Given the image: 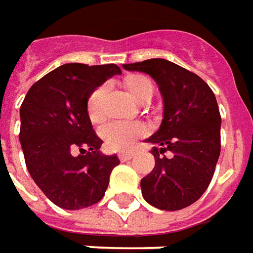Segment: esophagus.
Instances as JSON below:
<instances>
[{"label": "esophagus", "mask_w": 253, "mask_h": 253, "mask_svg": "<svg viewBox=\"0 0 253 253\" xmlns=\"http://www.w3.org/2000/svg\"><path fill=\"white\" fill-rule=\"evenodd\" d=\"M118 157H120L121 162H128V160L132 159V153H129V152H121V153L118 154Z\"/></svg>", "instance_id": "1"}]
</instances>
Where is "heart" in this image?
<instances>
[{
  "mask_svg": "<svg viewBox=\"0 0 253 253\" xmlns=\"http://www.w3.org/2000/svg\"><path fill=\"white\" fill-rule=\"evenodd\" d=\"M124 87L138 103H146L153 96V84L143 75H128L124 79ZM106 86L93 89L86 101V113L93 124H101L106 118L104 111ZM146 135V128L140 123H111L101 129V138L111 150H128L136 139Z\"/></svg>",
  "mask_w": 253,
  "mask_h": 253,
  "instance_id": "1",
  "label": "heart"
}]
</instances>
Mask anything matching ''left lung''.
Returning <instances> with one entry per match:
<instances>
[{
	"mask_svg": "<svg viewBox=\"0 0 253 253\" xmlns=\"http://www.w3.org/2000/svg\"><path fill=\"white\" fill-rule=\"evenodd\" d=\"M123 67L152 76L164 103L162 125L146 139L156 164L140 181L142 195L157 209H184L208 189L220 156L221 117L216 96L196 74L167 59Z\"/></svg>",
	"mask_w": 253,
	"mask_h": 253,
	"instance_id": "left-lung-1",
	"label": "left lung"
}]
</instances>
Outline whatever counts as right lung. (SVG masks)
<instances>
[{"mask_svg": "<svg viewBox=\"0 0 253 253\" xmlns=\"http://www.w3.org/2000/svg\"><path fill=\"white\" fill-rule=\"evenodd\" d=\"M121 69L114 64H65L29 89L20 106L19 140L30 177L61 209L79 210L103 199L117 154L100 152L86 113L93 89Z\"/></svg>", "mask_w": 253, "mask_h": 253, "instance_id": "obj_1", "label": "right lung"}]
</instances>
